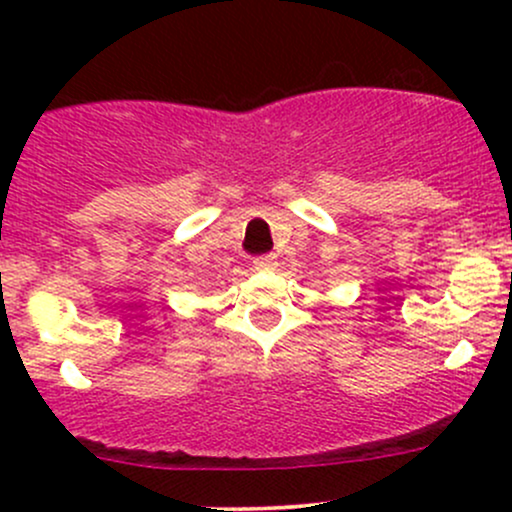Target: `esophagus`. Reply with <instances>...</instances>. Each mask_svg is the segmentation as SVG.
Returning <instances> with one entry per match:
<instances>
[{"label":"esophagus","mask_w":512,"mask_h":512,"mask_svg":"<svg viewBox=\"0 0 512 512\" xmlns=\"http://www.w3.org/2000/svg\"><path fill=\"white\" fill-rule=\"evenodd\" d=\"M252 267L257 269V272H269V269L276 267V257L274 255H260L252 260Z\"/></svg>","instance_id":"obj_1"}]
</instances>
